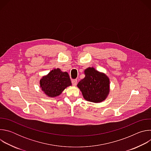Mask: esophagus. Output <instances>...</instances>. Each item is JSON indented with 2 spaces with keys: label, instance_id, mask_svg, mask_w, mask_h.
Here are the masks:
<instances>
[{
  "label": "esophagus",
  "instance_id": "obj_1",
  "mask_svg": "<svg viewBox=\"0 0 151 151\" xmlns=\"http://www.w3.org/2000/svg\"><path fill=\"white\" fill-rule=\"evenodd\" d=\"M72 84L73 86H76V84H77V80L76 79H73L72 81Z\"/></svg>",
  "mask_w": 151,
  "mask_h": 151
}]
</instances>
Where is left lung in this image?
I'll use <instances>...</instances> for the list:
<instances>
[{
	"label": "left lung",
	"instance_id": "1",
	"mask_svg": "<svg viewBox=\"0 0 151 151\" xmlns=\"http://www.w3.org/2000/svg\"><path fill=\"white\" fill-rule=\"evenodd\" d=\"M85 78L80 81L77 87L83 97L88 101L100 103L105 100L110 92V79L105 73L93 67L84 70Z\"/></svg>",
	"mask_w": 151,
	"mask_h": 151
}]
</instances>
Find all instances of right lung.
Segmentation results:
<instances>
[{"instance_id": "add662e5", "label": "right lung", "mask_w": 151, "mask_h": 151, "mask_svg": "<svg viewBox=\"0 0 151 151\" xmlns=\"http://www.w3.org/2000/svg\"><path fill=\"white\" fill-rule=\"evenodd\" d=\"M42 91L49 97H56L69 86L72 82L66 72L60 69H53L47 75L43 76L39 81Z\"/></svg>"}]
</instances>
